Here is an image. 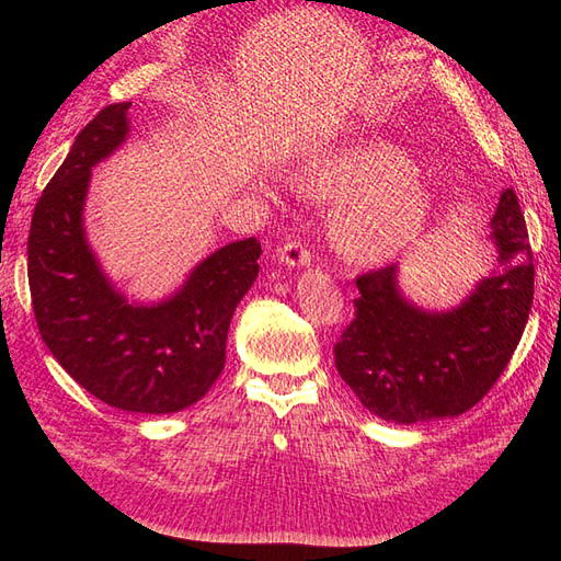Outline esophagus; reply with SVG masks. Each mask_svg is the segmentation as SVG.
Returning <instances> with one entry per match:
<instances>
[{
    "mask_svg": "<svg viewBox=\"0 0 561 561\" xmlns=\"http://www.w3.org/2000/svg\"><path fill=\"white\" fill-rule=\"evenodd\" d=\"M278 262L285 266H309L311 264V250L297 239L285 241L278 248Z\"/></svg>",
    "mask_w": 561,
    "mask_h": 561,
    "instance_id": "34e87169",
    "label": "esophagus"
}]
</instances>
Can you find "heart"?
<instances>
[{"mask_svg":"<svg viewBox=\"0 0 561 561\" xmlns=\"http://www.w3.org/2000/svg\"><path fill=\"white\" fill-rule=\"evenodd\" d=\"M414 161L390 145L353 147L316 161L304 184L316 196L346 203L332 236L353 262H386L412 245L428 222L431 203Z\"/></svg>","mask_w":561,"mask_h":561,"instance_id":"heart-1","label":"heart"}]
</instances>
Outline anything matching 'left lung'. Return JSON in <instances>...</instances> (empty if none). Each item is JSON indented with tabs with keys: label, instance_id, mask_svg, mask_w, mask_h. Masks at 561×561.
Returning a JSON list of instances; mask_svg holds the SVG:
<instances>
[{
	"label": "left lung",
	"instance_id": "obj_1",
	"mask_svg": "<svg viewBox=\"0 0 561 561\" xmlns=\"http://www.w3.org/2000/svg\"><path fill=\"white\" fill-rule=\"evenodd\" d=\"M489 239L496 268L449 311L407 299L398 264L355 278L360 297L334 344V363L371 414L407 426L458 416L511 363L534 304V252L513 190L501 194Z\"/></svg>",
	"mask_w": 561,
	"mask_h": 561
}]
</instances>
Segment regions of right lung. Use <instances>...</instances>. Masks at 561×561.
Instances as JSON below:
<instances>
[{
    "label": "right lung",
    "mask_w": 561,
    "mask_h": 561,
    "mask_svg": "<svg viewBox=\"0 0 561 561\" xmlns=\"http://www.w3.org/2000/svg\"><path fill=\"white\" fill-rule=\"evenodd\" d=\"M128 107L100 110L42 192L27 239L32 309L48 351L110 407L173 414L198 402L227 360V332L260 271L257 239L203 260L159 304H128L103 274L83 231L93 165L128 138Z\"/></svg>",
    "instance_id": "right-lung-1"
}]
</instances>
